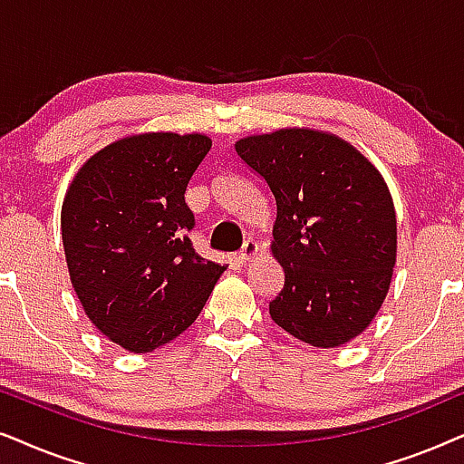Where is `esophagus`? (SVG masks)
Listing matches in <instances>:
<instances>
[{
  "mask_svg": "<svg viewBox=\"0 0 464 464\" xmlns=\"http://www.w3.org/2000/svg\"><path fill=\"white\" fill-rule=\"evenodd\" d=\"M256 250H258V244L252 242V239H248V242H246V244L242 246V250H239L237 255H236V261H237L239 265H246V263L250 261L252 256L256 255Z\"/></svg>",
  "mask_w": 464,
  "mask_h": 464,
  "instance_id": "esophagus-1",
  "label": "esophagus"
}]
</instances>
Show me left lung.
Instances as JSON below:
<instances>
[{"instance_id":"8db88e82","label":"left lung","mask_w":464,"mask_h":464,"mask_svg":"<svg viewBox=\"0 0 464 464\" xmlns=\"http://www.w3.org/2000/svg\"><path fill=\"white\" fill-rule=\"evenodd\" d=\"M276 199L274 255L284 286L277 326L316 348L361 335L388 293L397 216L380 171L335 135L282 129L236 144Z\"/></svg>"}]
</instances>
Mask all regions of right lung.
<instances>
[{
    "mask_svg": "<svg viewBox=\"0 0 464 464\" xmlns=\"http://www.w3.org/2000/svg\"><path fill=\"white\" fill-rule=\"evenodd\" d=\"M206 135L141 133L84 163L61 209L70 277L86 316L129 352L169 343L199 316L225 267L188 239V180Z\"/></svg>",
    "mask_w": 464,
    "mask_h": 464,
    "instance_id": "obj_1",
    "label": "right lung"
}]
</instances>
